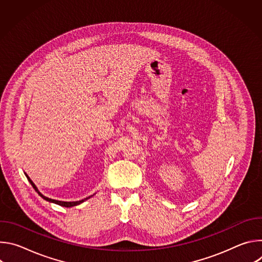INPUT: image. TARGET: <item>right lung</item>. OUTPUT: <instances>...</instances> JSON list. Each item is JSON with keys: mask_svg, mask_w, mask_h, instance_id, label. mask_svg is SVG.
<instances>
[{"mask_svg": "<svg viewBox=\"0 0 262 262\" xmlns=\"http://www.w3.org/2000/svg\"><path fill=\"white\" fill-rule=\"evenodd\" d=\"M25 175L27 176V178H28V180H29V182L32 184V186H33V189L38 193V195L41 197V198H43L45 200H47V201H49V202H52V203H55V204H58V205H61V206H64V207H72V206H76V205H79V204H81V203H83L84 201H86L87 199H89V198H91L92 196H89L88 198H85V199H83V200H80V201H73V202H64V201H59V200H54V199H51V198H48V197H46V196H43L39 191H38V189H37V186L34 184V182L30 179V177L25 173Z\"/></svg>", "mask_w": 262, "mask_h": 262, "instance_id": "obj_1", "label": "right lung"}]
</instances>
